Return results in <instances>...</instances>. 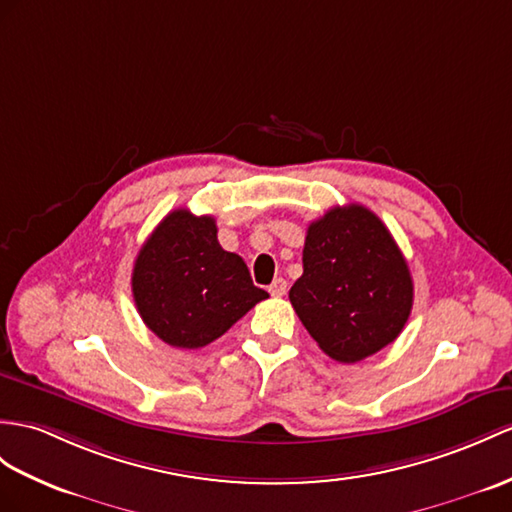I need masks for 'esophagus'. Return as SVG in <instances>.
<instances>
[{
  "instance_id": "34e87169",
  "label": "esophagus",
  "mask_w": 512,
  "mask_h": 512,
  "mask_svg": "<svg viewBox=\"0 0 512 512\" xmlns=\"http://www.w3.org/2000/svg\"><path fill=\"white\" fill-rule=\"evenodd\" d=\"M269 293L273 295V297H282L284 293H286V280L284 278H276L271 282V286H269Z\"/></svg>"
}]
</instances>
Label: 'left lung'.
I'll return each instance as SVG.
<instances>
[{"mask_svg": "<svg viewBox=\"0 0 512 512\" xmlns=\"http://www.w3.org/2000/svg\"><path fill=\"white\" fill-rule=\"evenodd\" d=\"M302 263L289 299L330 358L358 363L400 336L413 308V278L369 208L334 206L310 223Z\"/></svg>", "mask_w": 512, "mask_h": 512, "instance_id": "8db88e82", "label": "left lung"}]
</instances>
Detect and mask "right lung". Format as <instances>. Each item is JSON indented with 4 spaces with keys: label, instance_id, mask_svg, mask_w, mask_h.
Segmentation results:
<instances>
[{
    "label": "right lung",
    "instance_id": "obj_1",
    "mask_svg": "<svg viewBox=\"0 0 512 512\" xmlns=\"http://www.w3.org/2000/svg\"><path fill=\"white\" fill-rule=\"evenodd\" d=\"M132 295L145 326L182 350L213 343L269 297L254 286L243 258L219 245L215 217L186 208L171 210L143 243Z\"/></svg>",
    "mask_w": 512,
    "mask_h": 512
}]
</instances>
